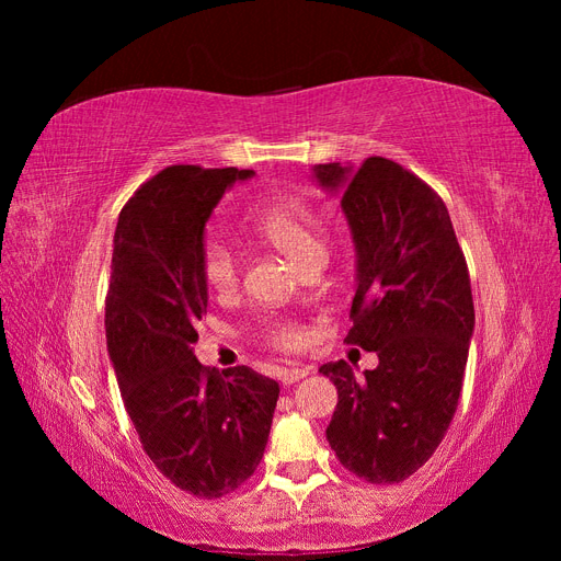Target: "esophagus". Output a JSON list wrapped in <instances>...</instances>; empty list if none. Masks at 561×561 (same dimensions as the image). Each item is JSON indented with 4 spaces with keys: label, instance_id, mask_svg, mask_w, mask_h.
I'll use <instances>...</instances> for the list:
<instances>
[{
    "label": "esophagus",
    "instance_id": "esophagus-1",
    "mask_svg": "<svg viewBox=\"0 0 561 561\" xmlns=\"http://www.w3.org/2000/svg\"><path fill=\"white\" fill-rule=\"evenodd\" d=\"M307 375H309V367H285V369L278 371V377L285 386H290V383L304 379Z\"/></svg>",
    "mask_w": 561,
    "mask_h": 561
}]
</instances>
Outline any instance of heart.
Masks as SVG:
<instances>
[{
  "mask_svg": "<svg viewBox=\"0 0 561 561\" xmlns=\"http://www.w3.org/2000/svg\"><path fill=\"white\" fill-rule=\"evenodd\" d=\"M252 227L299 266L325 257V225H322V217L309 203L299 198H276L264 203L252 213ZM201 271L210 290L225 295L239 283V254H236L231 243L213 236L203 243ZM260 334L268 346L280 351L297 348L304 336L297 322L283 318L266 320Z\"/></svg>",
  "mask_w": 561,
  "mask_h": 561,
  "instance_id": "heart-1",
  "label": "heart"
}]
</instances>
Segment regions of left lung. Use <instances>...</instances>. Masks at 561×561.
I'll list each match as a JSON object with an SVG mask.
<instances>
[{"label": "left lung", "instance_id": "obj_1", "mask_svg": "<svg viewBox=\"0 0 561 561\" xmlns=\"http://www.w3.org/2000/svg\"><path fill=\"white\" fill-rule=\"evenodd\" d=\"M316 180L342 192L358 252L353 328L344 342L375 351L360 379L344 363L318 371L336 386L328 443L346 470L396 484L435 454L456 414L474 328L463 250L445 201L400 163H318Z\"/></svg>", "mask_w": 561, "mask_h": 561}]
</instances>
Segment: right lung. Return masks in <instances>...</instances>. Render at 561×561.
Returning a JSON list of instances; mask_svg holds the SVG:
<instances>
[{
	"mask_svg": "<svg viewBox=\"0 0 561 561\" xmlns=\"http://www.w3.org/2000/svg\"><path fill=\"white\" fill-rule=\"evenodd\" d=\"M239 168L168 165L118 213L105 332L126 412L163 478L222 499L257 470L280 388L239 365L203 367L192 346L208 309L203 229Z\"/></svg>",
	"mask_w": 561,
	"mask_h": 561,
	"instance_id": "add662e5",
	"label": "right lung"
}]
</instances>
